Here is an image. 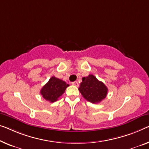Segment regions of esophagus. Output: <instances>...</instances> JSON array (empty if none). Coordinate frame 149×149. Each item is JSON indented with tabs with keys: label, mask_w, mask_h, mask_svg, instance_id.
Returning a JSON list of instances; mask_svg holds the SVG:
<instances>
[{
	"label": "esophagus",
	"mask_w": 149,
	"mask_h": 149,
	"mask_svg": "<svg viewBox=\"0 0 149 149\" xmlns=\"http://www.w3.org/2000/svg\"><path fill=\"white\" fill-rule=\"evenodd\" d=\"M72 85H74V86H77H77H79V84H78V82H77V81H74V82H72Z\"/></svg>",
	"instance_id": "esophagus-1"
}]
</instances>
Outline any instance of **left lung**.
<instances>
[{
  "instance_id": "8db88e82",
  "label": "left lung",
  "mask_w": 149,
  "mask_h": 149,
  "mask_svg": "<svg viewBox=\"0 0 149 149\" xmlns=\"http://www.w3.org/2000/svg\"><path fill=\"white\" fill-rule=\"evenodd\" d=\"M79 90L86 100L94 104L100 102L108 94V88L105 84L92 74L82 78Z\"/></svg>"
}]
</instances>
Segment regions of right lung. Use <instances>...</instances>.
Wrapping results in <instances>:
<instances>
[{
	"instance_id": "right-lung-1",
	"label": "right lung",
	"mask_w": 149,
	"mask_h": 149,
	"mask_svg": "<svg viewBox=\"0 0 149 149\" xmlns=\"http://www.w3.org/2000/svg\"><path fill=\"white\" fill-rule=\"evenodd\" d=\"M69 86L70 85L66 84L65 81L53 76L41 88L40 93L46 100L54 102L65 92V89Z\"/></svg>"
}]
</instances>
